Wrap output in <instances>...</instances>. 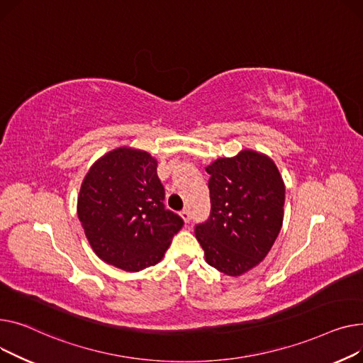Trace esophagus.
Instances as JSON below:
<instances>
[{
    "mask_svg": "<svg viewBox=\"0 0 363 363\" xmlns=\"http://www.w3.org/2000/svg\"><path fill=\"white\" fill-rule=\"evenodd\" d=\"M180 217L184 220V223H189L190 221V212H189V209L180 211Z\"/></svg>",
    "mask_w": 363,
    "mask_h": 363,
    "instance_id": "obj_1",
    "label": "esophagus"
}]
</instances>
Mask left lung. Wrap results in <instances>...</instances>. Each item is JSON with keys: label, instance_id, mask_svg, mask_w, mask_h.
Returning <instances> with one entry per match:
<instances>
[{"label": "left lung", "instance_id": "obj_1", "mask_svg": "<svg viewBox=\"0 0 363 363\" xmlns=\"http://www.w3.org/2000/svg\"><path fill=\"white\" fill-rule=\"evenodd\" d=\"M209 218L196 224L195 236L206 262L238 277L257 267L283 225L286 189L271 158L242 151L208 165Z\"/></svg>", "mask_w": 363, "mask_h": 363}]
</instances>
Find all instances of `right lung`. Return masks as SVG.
<instances>
[{
  "mask_svg": "<svg viewBox=\"0 0 363 363\" xmlns=\"http://www.w3.org/2000/svg\"><path fill=\"white\" fill-rule=\"evenodd\" d=\"M164 199L157 160L118 147L91 167L80 187L77 216L102 261L136 272L160 262L184 224Z\"/></svg>",
  "mask_w": 363,
  "mask_h": 363,
  "instance_id": "right-lung-1",
  "label": "right lung"
}]
</instances>
